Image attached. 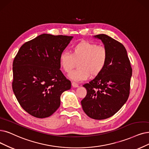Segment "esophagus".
I'll return each mask as SVG.
<instances>
[{"mask_svg": "<svg viewBox=\"0 0 149 149\" xmlns=\"http://www.w3.org/2000/svg\"><path fill=\"white\" fill-rule=\"evenodd\" d=\"M72 86L73 87H78L79 85H78V84H77V83L75 82H72Z\"/></svg>", "mask_w": 149, "mask_h": 149, "instance_id": "34e87169", "label": "esophagus"}]
</instances>
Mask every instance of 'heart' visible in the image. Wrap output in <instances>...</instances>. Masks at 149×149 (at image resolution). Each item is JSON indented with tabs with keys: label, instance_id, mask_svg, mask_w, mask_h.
<instances>
[{
	"label": "heart",
	"instance_id": "obj_1",
	"mask_svg": "<svg viewBox=\"0 0 149 149\" xmlns=\"http://www.w3.org/2000/svg\"><path fill=\"white\" fill-rule=\"evenodd\" d=\"M108 59V52L104 46L88 41H81L72 47L71 53L63 51L59 56L61 67L67 73L79 62V68L68 74L71 79L76 82L87 79L91 74L98 75L105 68Z\"/></svg>",
	"mask_w": 149,
	"mask_h": 149
}]
</instances>
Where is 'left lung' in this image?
Returning a JSON list of instances; mask_svg holds the SVG:
<instances>
[{"label": "left lung", "instance_id": "8db88e82", "mask_svg": "<svg viewBox=\"0 0 149 149\" xmlns=\"http://www.w3.org/2000/svg\"><path fill=\"white\" fill-rule=\"evenodd\" d=\"M102 41L108 52L104 70L84 84L86 97L81 101L82 109L92 118L102 120L113 115L127 101L132 68L124 46L105 34L95 35Z\"/></svg>", "mask_w": 149, "mask_h": 149}]
</instances>
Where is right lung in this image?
I'll list each match as a JSON object with an SVG mask.
<instances>
[{
    "instance_id": "1",
    "label": "right lung",
    "mask_w": 149,
    "mask_h": 149,
    "mask_svg": "<svg viewBox=\"0 0 149 149\" xmlns=\"http://www.w3.org/2000/svg\"><path fill=\"white\" fill-rule=\"evenodd\" d=\"M73 37L43 33L25 43L13 63L12 88L21 106L37 118L49 117L71 88L61 71L59 56Z\"/></svg>"
}]
</instances>
